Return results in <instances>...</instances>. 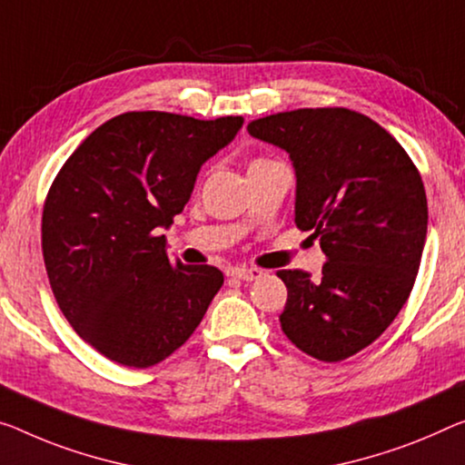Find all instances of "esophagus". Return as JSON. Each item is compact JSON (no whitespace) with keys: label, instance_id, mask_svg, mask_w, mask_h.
Here are the masks:
<instances>
[{"label":"esophagus","instance_id":"1","mask_svg":"<svg viewBox=\"0 0 465 465\" xmlns=\"http://www.w3.org/2000/svg\"><path fill=\"white\" fill-rule=\"evenodd\" d=\"M231 276L239 278V281L252 282V281H255V278L262 276V270H257V268H234L232 272H231Z\"/></svg>","mask_w":465,"mask_h":465}]
</instances>
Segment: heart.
I'll return each instance as SVG.
<instances>
[{
    "instance_id": "1",
    "label": "heart",
    "mask_w": 465,
    "mask_h": 465,
    "mask_svg": "<svg viewBox=\"0 0 465 465\" xmlns=\"http://www.w3.org/2000/svg\"><path fill=\"white\" fill-rule=\"evenodd\" d=\"M255 162H260V160H255ZM252 163H253V162H252Z\"/></svg>"
}]
</instances>
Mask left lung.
Returning <instances> with one entry per match:
<instances>
[{"label": "left lung", "mask_w": 465, "mask_h": 465, "mask_svg": "<svg viewBox=\"0 0 465 465\" xmlns=\"http://www.w3.org/2000/svg\"><path fill=\"white\" fill-rule=\"evenodd\" d=\"M247 131L291 155L295 224L320 239L322 274L278 270L281 326L320 361H342L387 331L416 282L428 203L422 176L395 137L347 108H302Z\"/></svg>", "instance_id": "1"}]
</instances>
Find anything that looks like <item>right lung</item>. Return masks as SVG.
I'll return each instance as SVG.
<instances>
[{
    "label": "right lung",
    "instance_id": "right-lung-1",
    "mask_svg": "<svg viewBox=\"0 0 465 465\" xmlns=\"http://www.w3.org/2000/svg\"><path fill=\"white\" fill-rule=\"evenodd\" d=\"M241 126V116L126 112L95 128L54 178L41 224L49 284L78 337L108 360H166L223 287L218 268L170 260L160 231Z\"/></svg>",
    "mask_w": 465,
    "mask_h": 465
}]
</instances>
